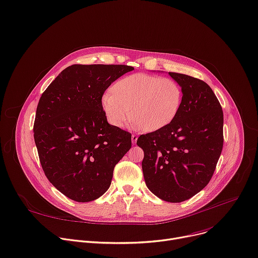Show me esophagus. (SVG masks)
Wrapping results in <instances>:
<instances>
[{"mask_svg": "<svg viewBox=\"0 0 258 258\" xmlns=\"http://www.w3.org/2000/svg\"><path fill=\"white\" fill-rule=\"evenodd\" d=\"M137 140H138V136H137V135H133V136H132V142H133V144H136V143H137Z\"/></svg>", "mask_w": 258, "mask_h": 258, "instance_id": "esophagus-1", "label": "esophagus"}]
</instances>
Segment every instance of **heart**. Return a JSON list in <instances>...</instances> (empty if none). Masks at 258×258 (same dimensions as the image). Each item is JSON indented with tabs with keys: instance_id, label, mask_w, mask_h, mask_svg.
<instances>
[{
	"instance_id": "heart-1",
	"label": "heart",
	"mask_w": 258,
	"mask_h": 258,
	"mask_svg": "<svg viewBox=\"0 0 258 258\" xmlns=\"http://www.w3.org/2000/svg\"><path fill=\"white\" fill-rule=\"evenodd\" d=\"M112 90L102 95L101 106L109 122L120 128L134 114V125L146 132L161 130L175 119L182 102L180 85L170 78L131 75L117 81Z\"/></svg>"
}]
</instances>
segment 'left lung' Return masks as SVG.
I'll list each match as a JSON object with an SVG mask.
<instances>
[{"label":"left lung","mask_w":258,"mask_h":258,"mask_svg":"<svg viewBox=\"0 0 258 258\" xmlns=\"http://www.w3.org/2000/svg\"><path fill=\"white\" fill-rule=\"evenodd\" d=\"M182 89L180 110L167 126L141 135L143 175L162 200L190 199L210 182L223 148V111L210 86L196 78L169 73Z\"/></svg>","instance_id":"obj_1"}]
</instances>
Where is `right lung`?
Listing matches in <instances>:
<instances>
[{
	"instance_id": "1",
	"label": "right lung",
	"mask_w": 258,
	"mask_h": 258,
	"mask_svg": "<svg viewBox=\"0 0 258 258\" xmlns=\"http://www.w3.org/2000/svg\"><path fill=\"white\" fill-rule=\"evenodd\" d=\"M127 65L68 66L42 93L34 140L44 174L78 202L99 198L110 187L116 164L132 147V135L109 124L102 94Z\"/></svg>"
}]
</instances>
